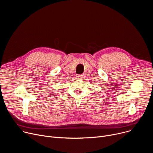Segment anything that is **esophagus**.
Returning a JSON list of instances; mask_svg holds the SVG:
<instances>
[{"instance_id": "obj_1", "label": "esophagus", "mask_w": 153, "mask_h": 153, "mask_svg": "<svg viewBox=\"0 0 153 153\" xmlns=\"http://www.w3.org/2000/svg\"><path fill=\"white\" fill-rule=\"evenodd\" d=\"M77 78L79 79H82L83 78V75H82V74H78V75L77 76Z\"/></svg>"}]
</instances>
